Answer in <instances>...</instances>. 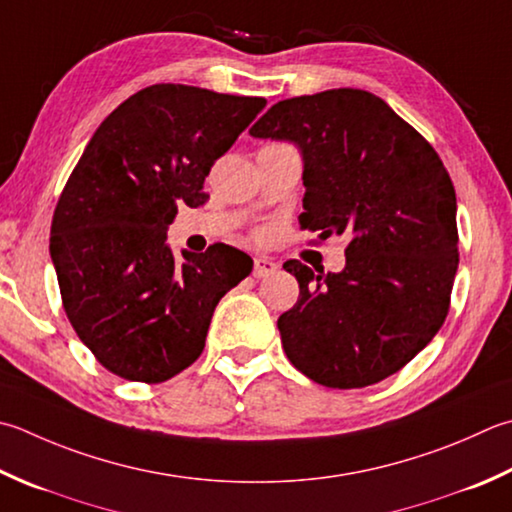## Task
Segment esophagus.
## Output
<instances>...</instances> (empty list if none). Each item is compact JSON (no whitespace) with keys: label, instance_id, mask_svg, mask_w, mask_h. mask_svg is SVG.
<instances>
[{"label":"esophagus","instance_id":"34e87169","mask_svg":"<svg viewBox=\"0 0 512 512\" xmlns=\"http://www.w3.org/2000/svg\"><path fill=\"white\" fill-rule=\"evenodd\" d=\"M277 273V264L273 262V259L268 257H255V266H253V275L257 279H264V277H270Z\"/></svg>","mask_w":512,"mask_h":512}]
</instances>
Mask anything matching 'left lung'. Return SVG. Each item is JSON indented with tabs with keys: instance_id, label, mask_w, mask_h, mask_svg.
Wrapping results in <instances>:
<instances>
[{
	"instance_id": "left-lung-1",
	"label": "left lung",
	"mask_w": 512,
	"mask_h": 512,
	"mask_svg": "<svg viewBox=\"0 0 512 512\" xmlns=\"http://www.w3.org/2000/svg\"><path fill=\"white\" fill-rule=\"evenodd\" d=\"M304 162L299 222L348 237L339 273L284 264L297 304L277 319L286 357L328 388L397 373L437 335L457 273V197L442 159L382 97L359 88L284 99L248 130Z\"/></svg>"
}]
</instances>
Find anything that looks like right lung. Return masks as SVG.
Listing matches in <instances>:
<instances>
[{
  "label": "right lung",
  "instance_id": "1",
  "mask_svg": "<svg viewBox=\"0 0 512 512\" xmlns=\"http://www.w3.org/2000/svg\"><path fill=\"white\" fill-rule=\"evenodd\" d=\"M266 106L184 84L139 90L110 113L68 177L50 226L64 310L97 362L159 384L202 355L215 306L253 270L226 244H166L177 206L206 202L204 179Z\"/></svg>",
  "mask_w": 512,
  "mask_h": 512
}]
</instances>
